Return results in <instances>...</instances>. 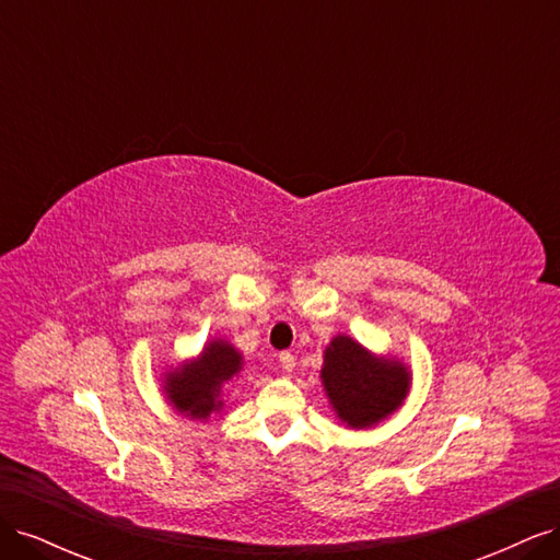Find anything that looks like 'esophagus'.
Instances as JSON below:
<instances>
[{"instance_id":"34e87169","label":"esophagus","mask_w":560,"mask_h":560,"mask_svg":"<svg viewBox=\"0 0 560 560\" xmlns=\"http://www.w3.org/2000/svg\"><path fill=\"white\" fill-rule=\"evenodd\" d=\"M280 364H282V371H287V374H290V371H292L294 364H296L294 354H292V352H280Z\"/></svg>"}]
</instances>
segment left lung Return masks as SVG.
Here are the masks:
<instances>
[{"label":"left lung","mask_w":560,"mask_h":560,"mask_svg":"<svg viewBox=\"0 0 560 560\" xmlns=\"http://www.w3.org/2000/svg\"><path fill=\"white\" fill-rule=\"evenodd\" d=\"M322 383L334 409L350 428H371L393 413L409 393V371L381 362L350 336H336L325 350Z\"/></svg>","instance_id":"1"}]
</instances>
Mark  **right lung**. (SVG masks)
I'll list each match as a JSON object with an SVG mask.
<instances>
[{"mask_svg": "<svg viewBox=\"0 0 560 560\" xmlns=\"http://www.w3.org/2000/svg\"><path fill=\"white\" fill-rule=\"evenodd\" d=\"M241 352L224 341H212L191 364L167 374V395L182 413L208 418L217 411L219 387L241 371Z\"/></svg>", "mask_w": 560, "mask_h": 560, "instance_id": "add662e5", "label": "right lung"}]
</instances>
